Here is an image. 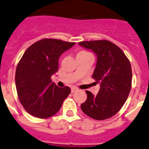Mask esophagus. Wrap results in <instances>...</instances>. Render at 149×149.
Listing matches in <instances>:
<instances>
[{
  "mask_svg": "<svg viewBox=\"0 0 149 149\" xmlns=\"http://www.w3.org/2000/svg\"><path fill=\"white\" fill-rule=\"evenodd\" d=\"M76 91H78V88L75 87H72L71 88V93H75Z\"/></svg>",
  "mask_w": 149,
  "mask_h": 149,
  "instance_id": "obj_1",
  "label": "esophagus"
}]
</instances>
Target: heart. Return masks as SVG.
Returning <instances> with one entry per match:
<instances>
[{
	"instance_id": "b5f03b06",
	"label": "heart",
	"mask_w": 149,
	"mask_h": 149,
	"mask_svg": "<svg viewBox=\"0 0 149 149\" xmlns=\"http://www.w3.org/2000/svg\"><path fill=\"white\" fill-rule=\"evenodd\" d=\"M81 54H84V53H86V52H85V51H81V52H80Z\"/></svg>"
}]
</instances>
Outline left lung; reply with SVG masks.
<instances>
[{
  "mask_svg": "<svg viewBox=\"0 0 149 149\" xmlns=\"http://www.w3.org/2000/svg\"><path fill=\"white\" fill-rule=\"evenodd\" d=\"M97 56L93 78L100 83L97 95L86 91L87 100L81 109L95 120L110 118L124 106L131 91L132 71L128 59L117 46L107 40L78 43Z\"/></svg>",
  "mask_w": 149,
  "mask_h": 149,
  "instance_id": "obj_1",
  "label": "left lung"
}]
</instances>
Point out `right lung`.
I'll return each mask as SVG.
<instances>
[{
  "instance_id": "obj_1",
  "label": "right lung",
  "mask_w": 149,
  "mask_h": 149,
  "mask_svg": "<svg viewBox=\"0 0 149 149\" xmlns=\"http://www.w3.org/2000/svg\"><path fill=\"white\" fill-rule=\"evenodd\" d=\"M75 42L43 39L29 47L18 63L15 85L25 110L38 118H48L60 110L71 93L68 86L59 88L51 76L58 71L59 58Z\"/></svg>"
}]
</instances>
